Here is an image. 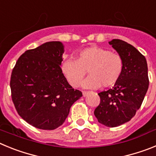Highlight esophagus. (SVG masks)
Returning a JSON list of instances; mask_svg holds the SVG:
<instances>
[{"instance_id": "1", "label": "esophagus", "mask_w": 156, "mask_h": 156, "mask_svg": "<svg viewBox=\"0 0 156 156\" xmlns=\"http://www.w3.org/2000/svg\"><path fill=\"white\" fill-rule=\"evenodd\" d=\"M89 94V92H87V91H83V97H86L87 95Z\"/></svg>"}]
</instances>
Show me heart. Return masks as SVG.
<instances>
[{
	"label": "heart",
	"mask_w": 156,
	"mask_h": 156,
	"mask_svg": "<svg viewBox=\"0 0 156 156\" xmlns=\"http://www.w3.org/2000/svg\"><path fill=\"white\" fill-rule=\"evenodd\" d=\"M63 75L71 86L81 84L87 71L90 76L83 83V87L96 89L112 87L119 81L123 70V59L115 52L98 46H90L80 51L76 59H65L61 64Z\"/></svg>",
	"instance_id": "b5f03b06"
}]
</instances>
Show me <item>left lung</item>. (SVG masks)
Here are the masks:
<instances>
[{"instance_id":"8db88e82","label":"left lung","mask_w":156,"mask_h":156,"mask_svg":"<svg viewBox=\"0 0 156 156\" xmlns=\"http://www.w3.org/2000/svg\"><path fill=\"white\" fill-rule=\"evenodd\" d=\"M123 59V70L112 89L98 94L101 101L94 110L98 122L115 127L128 122L142 104L149 80L144 56L131 44L119 39L108 42Z\"/></svg>"}]
</instances>
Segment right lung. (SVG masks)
<instances>
[{"label": "right lung", "instance_id": "right-lung-1", "mask_svg": "<svg viewBox=\"0 0 156 156\" xmlns=\"http://www.w3.org/2000/svg\"><path fill=\"white\" fill-rule=\"evenodd\" d=\"M63 53L62 42H46L25 51L12 70L10 87L16 111L38 129L51 130L62 125L71 106L83 96L62 72Z\"/></svg>", "mask_w": 156, "mask_h": 156}]
</instances>
